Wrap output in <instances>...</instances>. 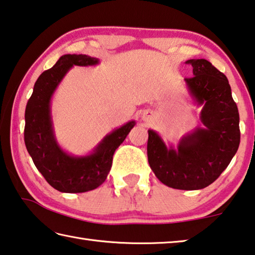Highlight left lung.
<instances>
[{"mask_svg": "<svg viewBox=\"0 0 255 255\" xmlns=\"http://www.w3.org/2000/svg\"><path fill=\"white\" fill-rule=\"evenodd\" d=\"M193 77L185 85L197 106H202L204 127L181 138L176 148L167 147L149 129L147 156L150 169L167 187L199 190L222 174L239 149L240 115L227 77L206 59H189Z\"/></svg>", "mask_w": 255, "mask_h": 255, "instance_id": "obj_1", "label": "left lung"}]
</instances>
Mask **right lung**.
<instances>
[{
  "instance_id": "add662e5",
  "label": "right lung",
  "mask_w": 255,
  "mask_h": 255,
  "mask_svg": "<svg viewBox=\"0 0 255 255\" xmlns=\"http://www.w3.org/2000/svg\"><path fill=\"white\" fill-rule=\"evenodd\" d=\"M99 59L88 55H63L55 65L38 77L25 107L24 143L38 171L60 192L79 193L97 189L105 182L115 150L135 126L131 120L103 138L92 153L74 156L57 143L51 120L50 102L54 93L73 66L98 65Z\"/></svg>"
}]
</instances>
